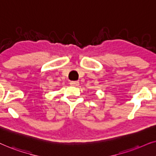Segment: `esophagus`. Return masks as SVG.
<instances>
[{"label": "esophagus", "instance_id": "esophagus-1", "mask_svg": "<svg viewBox=\"0 0 156 156\" xmlns=\"http://www.w3.org/2000/svg\"><path fill=\"white\" fill-rule=\"evenodd\" d=\"M70 84L73 86H78V85H79V83H78V81H70Z\"/></svg>", "mask_w": 156, "mask_h": 156}]
</instances>
